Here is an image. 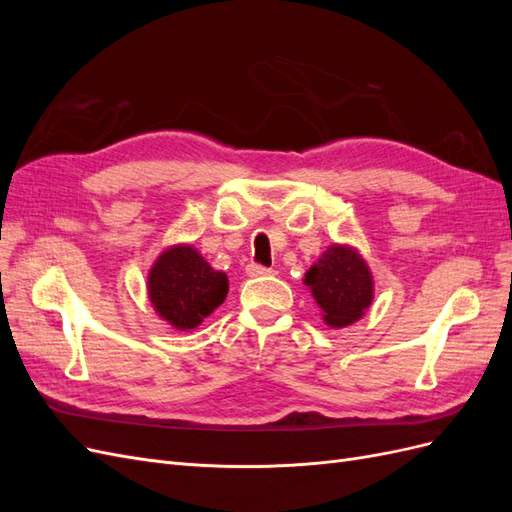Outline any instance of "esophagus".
<instances>
[{"mask_svg":"<svg viewBox=\"0 0 512 512\" xmlns=\"http://www.w3.org/2000/svg\"><path fill=\"white\" fill-rule=\"evenodd\" d=\"M245 271H247V275H250V277H260V275H271L273 273V269L256 265V262H252V265H247Z\"/></svg>","mask_w":512,"mask_h":512,"instance_id":"esophagus-1","label":"esophagus"}]
</instances>
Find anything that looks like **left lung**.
Masks as SVG:
<instances>
[{
    "label": "left lung",
    "instance_id": "left-lung-1",
    "mask_svg": "<svg viewBox=\"0 0 512 512\" xmlns=\"http://www.w3.org/2000/svg\"><path fill=\"white\" fill-rule=\"evenodd\" d=\"M329 327L342 329L359 320L374 299V282L363 258L350 247L333 245L305 273Z\"/></svg>",
    "mask_w": 512,
    "mask_h": 512
}]
</instances>
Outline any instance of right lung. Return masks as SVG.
Masks as SVG:
<instances>
[{
	"label": "right lung",
	"mask_w": 512,
	"mask_h": 512,
	"mask_svg": "<svg viewBox=\"0 0 512 512\" xmlns=\"http://www.w3.org/2000/svg\"><path fill=\"white\" fill-rule=\"evenodd\" d=\"M149 299L156 312L179 331L198 327L228 294V277L213 271L190 245L166 250L149 273Z\"/></svg>",
	"instance_id": "obj_1"
}]
</instances>
